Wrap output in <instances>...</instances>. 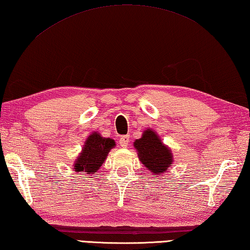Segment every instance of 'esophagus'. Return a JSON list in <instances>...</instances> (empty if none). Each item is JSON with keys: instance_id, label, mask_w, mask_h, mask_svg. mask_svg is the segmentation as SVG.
Segmentation results:
<instances>
[{"instance_id": "1", "label": "esophagus", "mask_w": 250, "mask_h": 250, "mask_svg": "<svg viewBox=\"0 0 250 250\" xmlns=\"http://www.w3.org/2000/svg\"><path fill=\"white\" fill-rule=\"evenodd\" d=\"M129 142H130L129 135H122V137L119 139V144L121 147H128Z\"/></svg>"}]
</instances>
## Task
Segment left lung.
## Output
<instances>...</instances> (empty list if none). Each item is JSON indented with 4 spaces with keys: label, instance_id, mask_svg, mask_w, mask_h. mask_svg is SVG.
<instances>
[{
    "label": "left lung",
    "instance_id": "obj_1",
    "mask_svg": "<svg viewBox=\"0 0 250 250\" xmlns=\"http://www.w3.org/2000/svg\"><path fill=\"white\" fill-rule=\"evenodd\" d=\"M133 146L140 162L153 175L164 174L174 162L170 147L163 143L160 135L152 129L144 130L142 137L134 141Z\"/></svg>",
    "mask_w": 250,
    "mask_h": 250
}]
</instances>
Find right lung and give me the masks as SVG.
<instances>
[{"instance_id": "1", "label": "right lung", "mask_w": 250, "mask_h": 250, "mask_svg": "<svg viewBox=\"0 0 250 250\" xmlns=\"http://www.w3.org/2000/svg\"><path fill=\"white\" fill-rule=\"evenodd\" d=\"M116 146L115 140L104 138L98 132L88 135L84 142L82 151L74 161V171L80 175L93 176L103 166L108 153Z\"/></svg>"}]
</instances>
